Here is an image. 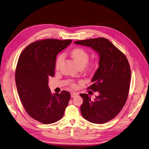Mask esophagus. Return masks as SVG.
I'll use <instances>...</instances> for the list:
<instances>
[{"instance_id":"1","label":"esophagus","mask_w":149,"mask_h":149,"mask_svg":"<svg viewBox=\"0 0 149 149\" xmlns=\"http://www.w3.org/2000/svg\"><path fill=\"white\" fill-rule=\"evenodd\" d=\"M78 94L76 93H71V97H74L75 96H76Z\"/></svg>"}]
</instances>
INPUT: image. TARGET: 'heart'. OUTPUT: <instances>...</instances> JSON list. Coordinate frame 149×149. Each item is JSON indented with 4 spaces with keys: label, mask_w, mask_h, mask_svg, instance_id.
<instances>
[{
    "label": "heart",
    "mask_w": 149,
    "mask_h": 149,
    "mask_svg": "<svg viewBox=\"0 0 149 149\" xmlns=\"http://www.w3.org/2000/svg\"><path fill=\"white\" fill-rule=\"evenodd\" d=\"M71 55L74 59V61L76 63V64L79 66H85L89 60V54L86 51L85 49L80 48H77L74 49L71 52ZM63 55L61 54L58 56L56 58L55 66L56 68H58L60 67L63 60ZM96 63H92L88 66V69L90 70H92L96 66ZM72 86L75 87L76 86L75 84H72Z\"/></svg>",
    "instance_id": "b5f03b06"
}]
</instances>
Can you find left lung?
<instances>
[{"label": "left lung", "mask_w": 149, "mask_h": 149, "mask_svg": "<svg viewBox=\"0 0 149 149\" xmlns=\"http://www.w3.org/2000/svg\"><path fill=\"white\" fill-rule=\"evenodd\" d=\"M75 44L91 47L100 56L99 68L88 88L97 92L92 101L87 94L80 110L83 117L93 123L102 124L112 120L122 110L128 96L131 73L125 55L104 38L77 41Z\"/></svg>", "instance_id": "8db88e82"}]
</instances>
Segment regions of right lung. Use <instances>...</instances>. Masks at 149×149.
Segmentation results:
<instances>
[{"label":"right lung","mask_w":149,"mask_h":149,"mask_svg":"<svg viewBox=\"0 0 149 149\" xmlns=\"http://www.w3.org/2000/svg\"><path fill=\"white\" fill-rule=\"evenodd\" d=\"M71 39H46L29 44L19 57L15 74L18 94L27 114L43 124L63 117L71 97L69 92L52 94L48 78L54 77L57 54Z\"/></svg>","instance_id":"add662e5"}]
</instances>
